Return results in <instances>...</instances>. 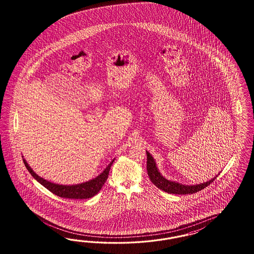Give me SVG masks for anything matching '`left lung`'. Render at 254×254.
<instances>
[{
	"mask_svg": "<svg viewBox=\"0 0 254 254\" xmlns=\"http://www.w3.org/2000/svg\"><path fill=\"white\" fill-rule=\"evenodd\" d=\"M147 154V172L148 176L150 178L151 182L154 184L157 188L161 189L165 192L169 193H175V194H188V193H194V192H199L202 189L206 188L208 185H210L216 178L211 179L210 181L200 184V185H183L179 183L171 182L167 180L166 178L163 177L158 169L156 168L155 161L153 158V156L149 154V152H146Z\"/></svg>",
	"mask_w": 254,
	"mask_h": 254,
	"instance_id": "left-lung-1",
	"label": "left lung"
}]
</instances>
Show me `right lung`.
I'll use <instances>...</instances> for the list:
<instances>
[{
  "label": "right lung",
  "mask_w": 254,
  "mask_h": 254,
  "mask_svg": "<svg viewBox=\"0 0 254 254\" xmlns=\"http://www.w3.org/2000/svg\"><path fill=\"white\" fill-rule=\"evenodd\" d=\"M114 161L115 160H113L108 165L107 168L103 170V172L100 175L89 182H86V183L81 184V185H60L50 183L43 178L39 177L38 175L31 169V167L28 165L26 160L23 159L25 167L29 170L31 176L34 178L37 182H39L41 185L45 186L47 190L53 192L56 195L61 196L63 198H70V199L90 198L100 192V189L102 188V186L107 181L109 171H110V169H111L112 164L114 163Z\"/></svg>",
  "instance_id": "add662e5"
}]
</instances>
